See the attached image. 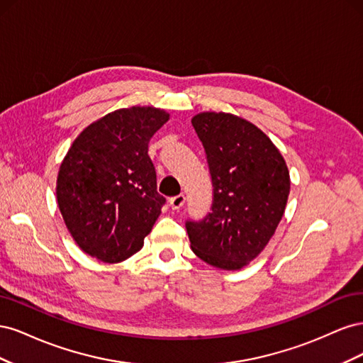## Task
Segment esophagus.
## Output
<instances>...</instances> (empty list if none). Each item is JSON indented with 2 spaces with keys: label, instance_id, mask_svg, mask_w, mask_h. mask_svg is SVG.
Returning <instances> with one entry per match:
<instances>
[{
  "label": "esophagus",
  "instance_id": "obj_1",
  "mask_svg": "<svg viewBox=\"0 0 363 363\" xmlns=\"http://www.w3.org/2000/svg\"><path fill=\"white\" fill-rule=\"evenodd\" d=\"M184 201H186V196L183 194H179V195L172 196V199L169 200V204H171V207L174 208V211H179L180 207H183Z\"/></svg>",
  "mask_w": 363,
  "mask_h": 363
}]
</instances>
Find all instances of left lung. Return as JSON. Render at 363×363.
Here are the masks:
<instances>
[{
  "label": "left lung",
  "instance_id": "1",
  "mask_svg": "<svg viewBox=\"0 0 363 363\" xmlns=\"http://www.w3.org/2000/svg\"><path fill=\"white\" fill-rule=\"evenodd\" d=\"M192 125L212 175V212L188 221L191 248L219 269L236 271L256 259L283 218L291 191L279 148L250 121L224 112H201Z\"/></svg>",
  "mask_w": 363,
  "mask_h": 363
}]
</instances>
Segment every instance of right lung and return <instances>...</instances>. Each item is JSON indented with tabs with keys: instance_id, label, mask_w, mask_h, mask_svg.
I'll use <instances>...</instances> for the list:
<instances>
[{
	"instance_id": "1",
	"label": "right lung",
	"mask_w": 363,
	"mask_h": 363,
	"mask_svg": "<svg viewBox=\"0 0 363 363\" xmlns=\"http://www.w3.org/2000/svg\"><path fill=\"white\" fill-rule=\"evenodd\" d=\"M168 119L151 106L118 108L72 142L56 194L63 221L86 255L118 263L144 247L164 204L148 144Z\"/></svg>"
}]
</instances>
